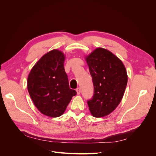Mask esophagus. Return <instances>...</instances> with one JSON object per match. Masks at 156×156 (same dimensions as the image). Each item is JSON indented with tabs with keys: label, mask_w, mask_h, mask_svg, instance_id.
<instances>
[{
	"label": "esophagus",
	"mask_w": 156,
	"mask_h": 156,
	"mask_svg": "<svg viewBox=\"0 0 156 156\" xmlns=\"http://www.w3.org/2000/svg\"><path fill=\"white\" fill-rule=\"evenodd\" d=\"M76 91H77V94H80V93H81V88H77V89H76Z\"/></svg>",
	"instance_id": "obj_1"
}]
</instances>
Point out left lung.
<instances>
[{
  "label": "left lung",
  "mask_w": 156,
  "mask_h": 156,
  "mask_svg": "<svg viewBox=\"0 0 156 156\" xmlns=\"http://www.w3.org/2000/svg\"><path fill=\"white\" fill-rule=\"evenodd\" d=\"M94 84V95L87 101L93 116L109 115L119 105L127 83L122 61L111 52L97 48L86 58Z\"/></svg>",
  "instance_id": "obj_1"
}]
</instances>
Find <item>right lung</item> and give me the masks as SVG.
I'll list each match as a JSON object with an SVG mask.
<instances>
[{
  "label": "right lung",
  "mask_w": 156,
  "mask_h": 156,
  "mask_svg": "<svg viewBox=\"0 0 156 156\" xmlns=\"http://www.w3.org/2000/svg\"><path fill=\"white\" fill-rule=\"evenodd\" d=\"M64 55L54 49L44 55L32 68L27 88L34 104L42 114L58 117L65 111L73 96L64 67Z\"/></svg>",
  "instance_id": "right-lung-1"
}]
</instances>
